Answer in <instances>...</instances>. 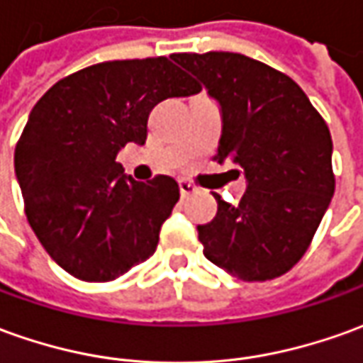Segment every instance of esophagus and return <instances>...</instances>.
<instances>
[{"mask_svg":"<svg viewBox=\"0 0 363 363\" xmlns=\"http://www.w3.org/2000/svg\"><path fill=\"white\" fill-rule=\"evenodd\" d=\"M196 189L197 187L191 182H187V179L179 182V194H182V197H189L191 194H196Z\"/></svg>","mask_w":363,"mask_h":363,"instance_id":"obj_1","label":"esophagus"}]
</instances>
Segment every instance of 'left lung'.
<instances>
[{
	"label": "left lung",
	"instance_id": "8db88e82",
	"mask_svg": "<svg viewBox=\"0 0 363 363\" xmlns=\"http://www.w3.org/2000/svg\"><path fill=\"white\" fill-rule=\"evenodd\" d=\"M219 101L223 134L213 160L245 174L237 206L213 194L217 215L197 225L203 255L241 281L289 272L311 247L334 196L328 124L284 72L239 52H176Z\"/></svg>",
	"mask_w": 363,
	"mask_h": 363
}]
</instances>
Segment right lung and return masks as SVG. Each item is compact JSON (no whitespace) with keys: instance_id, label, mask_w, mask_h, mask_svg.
<instances>
[{"instance_id":"1","label":"right lung","mask_w":363,"mask_h":363,"mask_svg":"<svg viewBox=\"0 0 363 363\" xmlns=\"http://www.w3.org/2000/svg\"><path fill=\"white\" fill-rule=\"evenodd\" d=\"M199 91L167 57H148L72 72L33 106L15 174L33 233L74 279L110 282L154 255L179 187L169 176L126 177L116 154L146 142L157 102Z\"/></svg>"}]
</instances>
